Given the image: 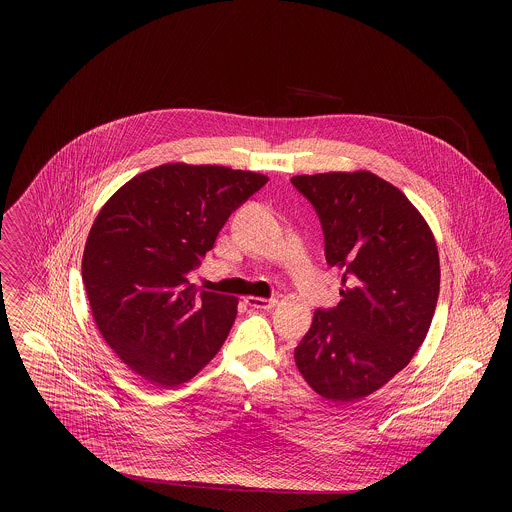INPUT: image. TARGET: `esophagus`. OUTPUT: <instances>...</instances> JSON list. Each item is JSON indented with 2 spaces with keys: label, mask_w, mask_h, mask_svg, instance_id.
Here are the masks:
<instances>
[{
  "label": "esophagus",
  "mask_w": 512,
  "mask_h": 512,
  "mask_svg": "<svg viewBox=\"0 0 512 512\" xmlns=\"http://www.w3.org/2000/svg\"><path fill=\"white\" fill-rule=\"evenodd\" d=\"M245 303L249 307H255V309H272L278 301L274 297H270V299H265V297H247Z\"/></svg>",
  "instance_id": "obj_1"
}]
</instances>
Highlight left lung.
<instances>
[{
  "label": "left lung",
  "instance_id": "left-lung-1",
  "mask_svg": "<svg viewBox=\"0 0 512 512\" xmlns=\"http://www.w3.org/2000/svg\"><path fill=\"white\" fill-rule=\"evenodd\" d=\"M317 211L341 301L317 309L295 365L322 397L353 403L409 365L438 305L436 240L413 203L368 171L293 176Z\"/></svg>",
  "mask_w": 512,
  "mask_h": 512
}]
</instances>
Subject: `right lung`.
I'll use <instances>...</instances> for the list:
<instances>
[{
    "label": "right lung",
    "instance_id": "right-lung-1",
    "mask_svg": "<svg viewBox=\"0 0 512 512\" xmlns=\"http://www.w3.org/2000/svg\"><path fill=\"white\" fill-rule=\"evenodd\" d=\"M267 182L172 163L134 176L99 211L82 257L86 295L103 340L149 384H184L219 353L238 299L199 292L188 274Z\"/></svg>",
    "mask_w": 512,
    "mask_h": 512
}]
</instances>
